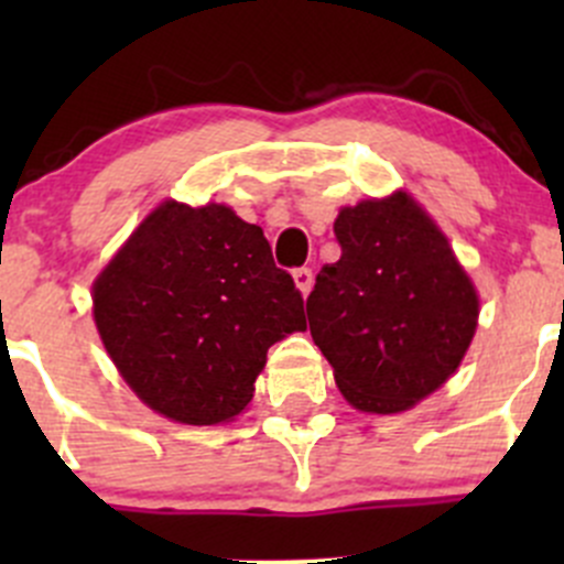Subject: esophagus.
<instances>
[{
    "label": "esophagus",
    "instance_id": "obj_1",
    "mask_svg": "<svg viewBox=\"0 0 564 564\" xmlns=\"http://www.w3.org/2000/svg\"><path fill=\"white\" fill-rule=\"evenodd\" d=\"M292 278H294V286L300 289V294H308L311 292V286H314V272L308 270V267H297V270L292 272Z\"/></svg>",
    "mask_w": 564,
    "mask_h": 564
}]
</instances>
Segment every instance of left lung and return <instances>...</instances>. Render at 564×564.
Instances as JSON below:
<instances>
[{
  "mask_svg": "<svg viewBox=\"0 0 564 564\" xmlns=\"http://www.w3.org/2000/svg\"><path fill=\"white\" fill-rule=\"evenodd\" d=\"M340 259L305 311L335 384L360 412L412 409L456 373L477 329V292L451 242L403 191L344 207Z\"/></svg>",
  "mask_w": 564,
  "mask_h": 564,
  "instance_id": "1",
  "label": "left lung"
}]
</instances>
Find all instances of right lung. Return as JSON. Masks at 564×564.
<instances>
[{
  "mask_svg": "<svg viewBox=\"0 0 564 564\" xmlns=\"http://www.w3.org/2000/svg\"><path fill=\"white\" fill-rule=\"evenodd\" d=\"M93 303L130 390L187 425L237 417L267 349L305 329L303 294L264 231L226 204L152 209L98 275Z\"/></svg>",
  "mask_w": 564,
  "mask_h": 564,
  "instance_id": "1",
  "label": "right lung"
}]
</instances>
